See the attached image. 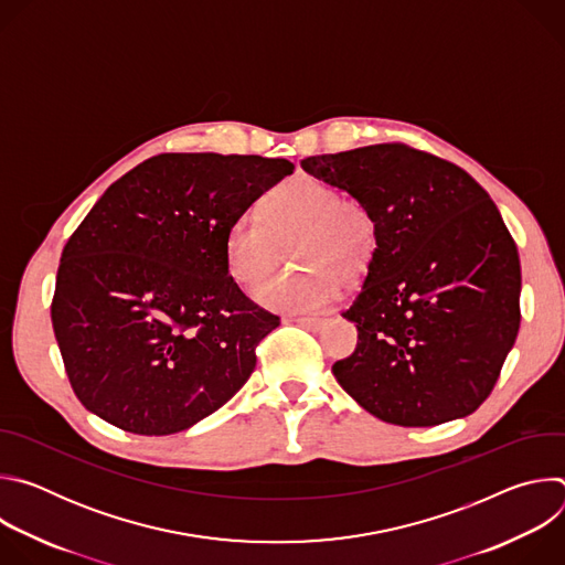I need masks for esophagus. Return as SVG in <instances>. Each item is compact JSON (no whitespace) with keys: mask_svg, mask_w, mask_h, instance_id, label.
I'll use <instances>...</instances> for the list:
<instances>
[{"mask_svg":"<svg viewBox=\"0 0 565 565\" xmlns=\"http://www.w3.org/2000/svg\"><path fill=\"white\" fill-rule=\"evenodd\" d=\"M295 321L299 327L310 329V331H317L321 324H324V319H321V317H297Z\"/></svg>","mask_w":565,"mask_h":565,"instance_id":"esophagus-1","label":"esophagus"}]
</instances>
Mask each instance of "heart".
I'll use <instances>...</instances> for the list:
<instances>
[{
  "instance_id": "obj_1",
  "label": "heart",
  "mask_w": 565,
  "mask_h": 565,
  "mask_svg": "<svg viewBox=\"0 0 565 565\" xmlns=\"http://www.w3.org/2000/svg\"><path fill=\"white\" fill-rule=\"evenodd\" d=\"M294 244V260L308 271L282 274L257 286L255 299L281 312H312L371 270L380 227L366 201L299 174L273 188L262 216L244 212L225 232V268L238 286H255L276 265L279 245Z\"/></svg>"
}]
</instances>
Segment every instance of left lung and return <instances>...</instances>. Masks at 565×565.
Returning a JSON list of instances; mask_svg holds the SVG:
<instances>
[{
    "label": "left lung",
    "instance_id": "1",
    "mask_svg": "<svg viewBox=\"0 0 565 565\" xmlns=\"http://www.w3.org/2000/svg\"><path fill=\"white\" fill-rule=\"evenodd\" d=\"M315 179L369 203L380 248L353 306L355 351L333 364L375 418L434 427L492 393L521 324L516 244L465 170L402 142L308 156Z\"/></svg>",
    "mask_w": 565,
    "mask_h": 565
}]
</instances>
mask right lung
Wrapping results in <instances>:
<instances>
[{"label":"right lung","mask_w":565,"mask_h":565,"mask_svg":"<svg viewBox=\"0 0 565 565\" xmlns=\"http://www.w3.org/2000/svg\"><path fill=\"white\" fill-rule=\"evenodd\" d=\"M286 158L158 153L118 179L62 250L51 321L73 393L109 425L170 436L221 409L279 317L225 268L234 216Z\"/></svg>","instance_id":"obj_1"}]
</instances>
